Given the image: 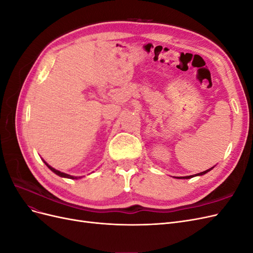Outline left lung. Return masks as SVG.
Here are the masks:
<instances>
[{
  "label": "left lung",
  "instance_id": "obj_1",
  "mask_svg": "<svg viewBox=\"0 0 253 253\" xmlns=\"http://www.w3.org/2000/svg\"><path fill=\"white\" fill-rule=\"evenodd\" d=\"M214 167H212V168H210V169H208V170H206V171H204V172H201V173H198V174H195V175H191V176H183V177H175V178H181V179H189V178H192V177H195V176H202V175H204V174H206V173H208L209 171H211L212 169H213Z\"/></svg>",
  "mask_w": 253,
  "mask_h": 253
}]
</instances>
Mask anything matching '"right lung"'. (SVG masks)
Instances as JSON below:
<instances>
[{"instance_id":"1","label":"right lung","mask_w":253,"mask_h":253,"mask_svg":"<svg viewBox=\"0 0 253 253\" xmlns=\"http://www.w3.org/2000/svg\"><path fill=\"white\" fill-rule=\"evenodd\" d=\"M44 162V160H43ZM44 164L47 166V168L48 169L50 170V171H52L53 173L55 174H57L58 176H60V177H64V178H70V179H79V178H81V177H78V176H73V175H70V174H66V173H63V172H60V171H58V170H56L55 168H52V167H50L46 162H44Z\"/></svg>"}]
</instances>
